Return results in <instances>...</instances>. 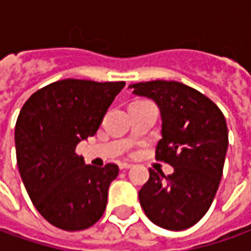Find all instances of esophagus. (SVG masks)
<instances>
[{
    "instance_id": "34e87169",
    "label": "esophagus",
    "mask_w": 251,
    "mask_h": 251,
    "mask_svg": "<svg viewBox=\"0 0 251 251\" xmlns=\"http://www.w3.org/2000/svg\"><path fill=\"white\" fill-rule=\"evenodd\" d=\"M132 166L133 165H130V163H125V162H124V163H119V169H121V170H127V169H130Z\"/></svg>"
}]
</instances>
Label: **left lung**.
Listing matches in <instances>:
<instances>
[{"label":"left lung","mask_w":251,"mask_h":251,"mask_svg":"<svg viewBox=\"0 0 251 251\" xmlns=\"http://www.w3.org/2000/svg\"><path fill=\"white\" fill-rule=\"evenodd\" d=\"M129 88L158 105L162 139L156 159L175 169L169 176L150 169L140 204L155 226L187 229L206 214L219 190L228 148L226 118L210 99L181 82L150 81Z\"/></svg>","instance_id":"8db88e82"}]
</instances>
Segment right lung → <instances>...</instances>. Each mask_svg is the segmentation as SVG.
I'll use <instances>...</instances> for the list:
<instances>
[{
    "instance_id": "add662e5",
    "label": "right lung",
    "mask_w": 251,
    "mask_h": 251,
    "mask_svg": "<svg viewBox=\"0 0 251 251\" xmlns=\"http://www.w3.org/2000/svg\"><path fill=\"white\" fill-rule=\"evenodd\" d=\"M125 82L63 79L37 90L15 126L16 159L27 194L44 219L81 231L103 216L119 169L86 165L76 146L95 136Z\"/></svg>"
}]
</instances>
